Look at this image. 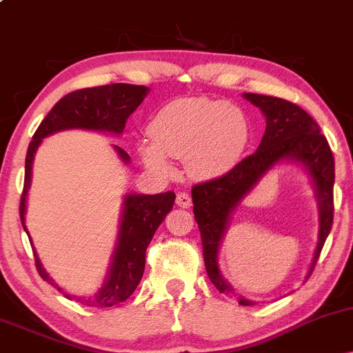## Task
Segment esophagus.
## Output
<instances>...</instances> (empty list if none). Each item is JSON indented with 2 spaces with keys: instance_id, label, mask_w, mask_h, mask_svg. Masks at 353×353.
I'll return each instance as SVG.
<instances>
[{
  "instance_id": "esophagus-1",
  "label": "esophagus",
  "mask_w": 353,
  "mask_h": 353,
  "mask_svg": "<svg viewBox=\"0 0 353 353\" xmlns=\"http://www.w3.org/2000/svg\"><path fill=\"white\" fill-rule=\"evenodd\" d=\"M176 202H177V205H179V208H184V209H188V208H190V205H192V199H190V196L188 192L177 194Z\"/></svg>"
}]
</instances>
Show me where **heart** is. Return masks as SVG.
<instances>
[{"label": "heart", "instance_id": "1", "mask_svg": "<svg viewBox=\"0 0 353 353\" xmlns=\"http://www.w3.org/2000/svg\"><path fill=\"white\" fill-rule=\"evenodd\" d=\"M152 143L139 144L148 168L171 174L168 156L185 159V169L197 179L221 177L239 164L252 137L249 117L222 101L184 98L161 108L149 124Z\"/></svg>", "mask_w": 353, "mask_h": 353}]
</instances>
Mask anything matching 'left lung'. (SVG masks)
<instances>
[{
    "mask_svg": "<svg viewBox=\"0 0 353 353\" xmlns=\"http://www.w3.org/2000/svg\"><path fill=\"white\" fill-rule=\"evenodd\" d=\"M244 98L254 106L261 108L265 116V132L257 151L242 159L224 176L201 182L192 188L194 219L201 230L205 270L219 292L230 297H236V294L219 270V245L228 229L230 212L275 164L281 161L301 163L314 181L319 201L320 230L309 275L319 261L334 222V154L327 137L320 132L319 124L290 101L252 92H244ZM237 301L241 305L255 303L244 297H239Z\"/></svg>",
    "mask_w": 353,
    "mask_h": 353,
    "instance_id": "1",
    "label": "left lung"
}]
</instances>
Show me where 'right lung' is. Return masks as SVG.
<instances>
[{"mask_svg": "<svg viewBox=\"0 0 353 353\" xmlns=\"http://www.w3.org/2000/svg\"><path fill=\"white\" fill-rule=\"evenodd\" d=\"M148 91L149 88L136 86V84H106V86L72 91L54 104V108L48 112L39 128L36 129L26 154L24 188L21 202H19V217H21L23 229L26 230V234L28 229L24 224V214H26V196L31 185V169H33L36 149L39 148L44 137L58 131H64V129H89V131L121 134L124 131L128 117L143 103ZM114 149L123 163L129 164L131 161L129 154L119 145H114ZM174 201H176V194L172 190L164 194H152V196L128 194L124 197L119 236H117V245L112 254L111 267H109L103 287L94 295L76 297V295L63 292V289L56 285L46 270L43 269L34 245H31L34 252L36 269L41 279L54 285L59 292L64 294V297L71 299V301H78L89 307H112L116 303L124 302L125 299L131 297L143 279L145 249L152 241L154 232L163 224L165 216L171 212ZM30 242H33L31 237Z\"/></svg>", "mask_w": 353, "mask_h": 353, "instance_id": "add662e5", "label": "right lung"}]
</instances>
